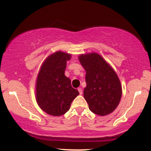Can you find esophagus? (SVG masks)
Returning <instances> with one entry per match:
<instances>
[{"mask_svg":"<svg viewBox=\"0 0 151 151\" xmlns=\"http://www.w3.org/2000/svg\"><path fill=\"white\" fill-rule=\"evenodd\" d=\"M78 91H79V94H82V89H81V88H78Z\"/></svg>","mask_w":151,"mask_h":151,"instance_id":"1","label":"esophagus"}]
</instances>
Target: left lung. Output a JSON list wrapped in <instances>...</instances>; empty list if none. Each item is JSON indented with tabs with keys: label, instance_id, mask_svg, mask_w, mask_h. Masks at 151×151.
I'll list each match as a JSON object with an SVG mask.
<instances>
[{
	"label": "left lung",
	"instance_id": "1",
	"mask_svg": "<svg viewBox=\"0 0 151 151\" xmlns=\"http://www.w3.org/2000/svg\"><path fill=\"white\" fill-rule=\"evenodd\" d=\"M78 59L86 71L84 97L90 111L101 116L112 113L122 95V86L117 74L96 52L79 55Z\"/></svg>",
	"mask_w": 151,
	"mask_h": 151
}]
</instances>
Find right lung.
Masks as SVG:
<instances>
[{
  "instance_id": "obj_1",
  "label": "right lung",
  "mask_w": 151,
  "mask_h": 151,
  "mask_svg": "<svg viewBox=\"0 0 151 151\" xmlns=\"http://www.w3.org/2000/svg\"><path fill=\"white\" fill-rule=\"evenodd\" d=\"M71 58L72 55L60 50L51 54L42 62L36 79V101L43 111L53 116L67 113L79 94L65 75L67 62Z\"/></svg>"
}]
</instances>
